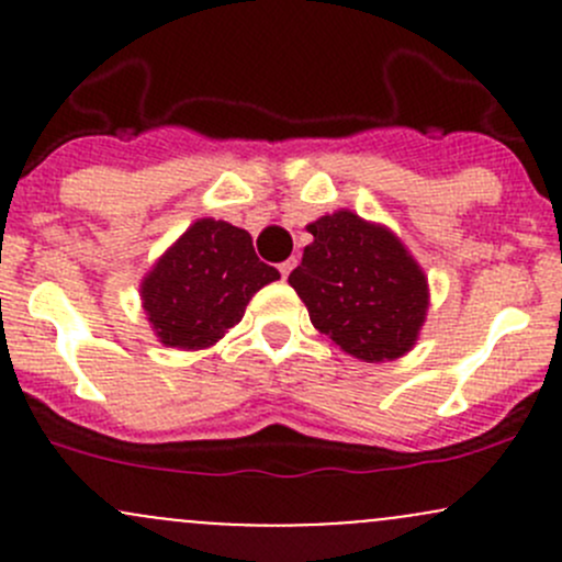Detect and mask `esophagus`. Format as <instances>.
Returning a JSON list of instances; mask_svg holds the SVG:
<instances>
[{
    "label": "esophagus",
    "instance_id": "esophagus-1",
    "mask_svg": "<svg viewBox=\"0 0 562 562\" xmlns=\"http://www.w3.org/2000/svg\"><path fill=\"white\" fill-rule=\"evenodd\" d=\"M293 269H296V258H291V260H285V263H280V274H282V277L291 274Z\"/></svg>",
    "mask_w": 562,
    "mask_h": 562
}]
</instances>
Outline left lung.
<instances>
[{
  "mask_svg": "<svg viewBox=\"0 0 562 562\" xmlns=\"http://www.w3.org/2000/svg\"><path fill=\"white\" fill-rule=\"evenodd\" d=\"M313 245L288 282L310 321L361 361H394L416 345L429 307L422 266L386 225L339 209L307 225Z\"/></svg>",
  "mask_w": 562,
  "mask_h": 562,
  "instance_id": "obj_1",
  "label": "left lung"
}]
</instances>
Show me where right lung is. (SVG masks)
<instances>
[{"label": "right lung", "mask_w": 562, "mask_h": 562, "mask_svg": "<svg viewBox=\"0 0 562 562\" xmlns=\"http://www.w3.org/2000/svg\"><path fill=\"white\" fill-rule=\"evenodd\" d=\"M280 280L252 236L225 220H195L140 282V302L166 348L203 350L245 317L249 299Z\"/></svg>", "instance_id": "1"}]
</instances>
